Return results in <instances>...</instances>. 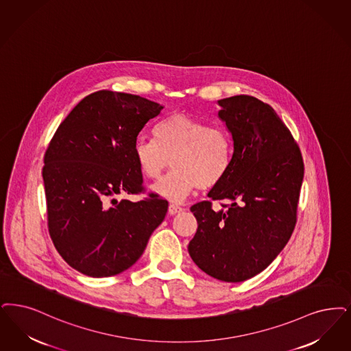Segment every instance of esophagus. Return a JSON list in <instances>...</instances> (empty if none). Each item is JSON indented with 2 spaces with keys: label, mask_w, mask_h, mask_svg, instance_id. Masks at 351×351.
<instances>
[{
  "label": "esophagus",
  "mask_w": 351,
  "mask_h": 351,
  "mask_svg": "<svg viewBox=\"0 0 351 351\" xmlns=\"http://www.w3.org/2000/svg\"><path fill=\"white\" fill-rule=\"evenodd\" d=\"M184 210L182 206H179V205H176V204H169V213L171 215H175V214H178V213H182Z\"/></svg>",
  "instance_id": "obj_1"
}]
</instances>
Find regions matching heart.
<instances>
[{
    "label": "heart",
    "instance_id": "heart-1",
    "mask_svg": "<svg viewBox=\"0 0 351 351\" xmlns=\"http://www.w3.org/2000/svg\"><path fill=\"white\" fill-rule=\"evenodd\" d=\"M155 140L134 142L133 154L138 169L147 179L156 180L173 169L153 192L171 201H182L196 189H211L228 173L234 145L223 126H209L186 113L175 112L154 126Z\"/></svg>",
    "mask_w": 351,
    "mask_h": 351
}]
</instances>
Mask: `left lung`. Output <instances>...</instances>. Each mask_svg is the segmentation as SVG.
Instances as JSON below:
<instances>
[{"label":"left lung","mask_w":351,"mask_h":351,"mask_svg":"<svg viewBox=\"0 0 351 351\" xmlns=\"http://www.w3.org/2000/svg\"><path fill=\"white\" fill-rule=\"evenodd\" d=\"M232 136V162L208 197L193 205L195 238L188 252L202 271L225 282L250 280L267 269L294 231L304 165L299 146L276 111L250 95L218 100Z\"/></svg>","instance_id":"left-lung-1"}]
</instances>
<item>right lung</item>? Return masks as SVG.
<instances>
[{
    "instance_id": "obj_1",
    "label": "right lung",
    "mask_w": 351,
    "mask_h": 351,
    "mask_svg": "<svg viewBox=\"0 0 351 351\" xmlns=\"http://www.w3.org/2000/svg\"><path fill=\"white\" fill-rule=\"evenodd\" d=\"M163 107L100 90L82 99L57 128L44 155L48 230L57 252L84 276L101 278L132 267L160 225L169 202L143 192L133 146Z\"/></svg>"
}]
</instances>
